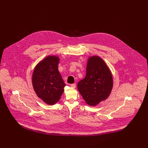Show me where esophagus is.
<instances>
[{"label": "esophagus", "mask_w": 148, "mask_h": 148, "mask_svg": "<svg viewBox=\"0 0 148 148\" xmlns=\"http://www.w3.org/2000/svg\"><path fill=\"white\" fill-rule=\"evenodd\" d=\"M70 86H71V87H72L73 88H75L76 85V84H72L70 85Z\"/></svg>", "instance_id": "34e87169"}]
</instances>
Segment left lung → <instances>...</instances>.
I'll list each match as a JSON object with an SVG mask.
<instances>
[{
  "mask_svg": "<svg viewBox=\"0 0 148 148\" xmlns=\"http://www.w3.org/2000/svg\"><path fill=\"white\" fill-rule=\"evenodd\" d=\"M86 72L77 88L87 104L96 106L109 96L113 87L112 75L104 61L95 56L89 58Z\"/></svg>",
  "mask_w": 148,
  "mask_h": 148,
  "instance_id": "left-lung-1",
  "label": "left lung"
}]
</instances>
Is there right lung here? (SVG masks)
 <instances>
[{
  "label": "right lung",
  "mask_w": 148,
  "mask_h": 148,
  "mask_svg": "<svg viewBox=\"0 0 148 148\" xmlns=\"http://www.w3.org/2000/svg\"><path fill=\"white\" fill-rule=\"evenodd\" d=\"M59 58L48 56L37 64L34 69L32 82L37 96L49 105L60 99L66 85L58 71Z\"/></svg>",
  "instance_id": "right-lung-1"
}]
</instances>
